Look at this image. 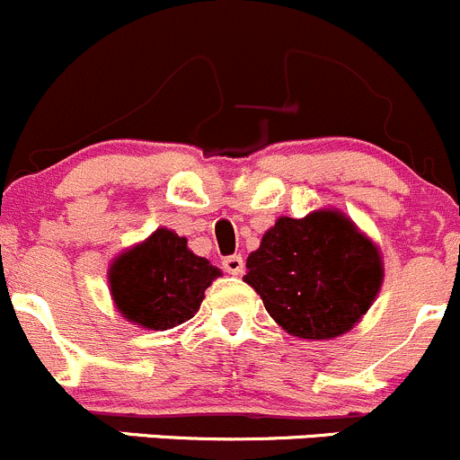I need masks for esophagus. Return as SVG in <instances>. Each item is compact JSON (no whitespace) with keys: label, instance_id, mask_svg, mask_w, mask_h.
<instances>
[{"label":"esophagus","instance_id":"esophagus-1","mask_svg":"<svg viewBox=\"0 0 460 460\" xmlns=\"http://www.w3.org/2000/svg\"><path fill=\"white\" fill-rule=\"evenodd\" d=\"M221 263H224V270L230 272V275H241L243 272V257L241 254H230Z\"/></svg>","mask_w":460,"mask_h":460}]
</instances>
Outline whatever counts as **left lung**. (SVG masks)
<instances>
[{"instance_id": "left-lung-1", "label": "left lung", "mask_w": 460, "mask_h": 460, "mask_svg": "<svg viewBox=\"0 0 460 460\" xmlns=\"http://www.w3.org/2000/svg\"><path fill=\"white\" fill-rule=\"evenodd\" d=\"M245 268L243 281L261 295L268 315L306 340L353 329L383 284L378 248L333 210L277 219Z\"/></svg>"}]
</instances>
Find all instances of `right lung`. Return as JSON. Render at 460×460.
I'll use <instances>...</instances> for the list:
<instances>
[{
  "label": "right lung",
  "mask_w": 460,
  "mask_h": 460,
  "mask_svg": "<svg viewBox=\"0 0 460 460\" xmlns=\"http://www.w3.org/2000/svg\"><path fill=\"white\" fill-rule=\"evenodd\" d=\"M219 275V268L188 250L185 236L161 228L113 261L109 284L127 320L165 331L192 320Z\"/></svg>",
  "instance_id": "add662e5"
}]
</instances>
